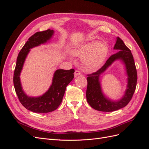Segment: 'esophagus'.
I'll list each match as a JSON object with an SVG mask.
<instances>
[{
    "label": "esophagus",
    "instance_id": "1",
    "mask_svg": "<svg viewBox=\"0 0 149 149\" xmlns=\"http://www.w3.org/2000/svg\"><path fill=\"white\" fill-rule=\"evenodd\" d=\"M81 72H80L79 71H78V70H76V71H74V77H76V76H79V75H81Z\"/></svg>",
    "mask_w": 149,
    "mask_h": 149
}]
</instances>
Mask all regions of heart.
Returning <instances> with one entry per match:
<instances>
[{
    "mask_svg": "<svg viewBox=\"0 0 149 149\" xmlns=\"http://www.w3.org/2000/svg\"><path fill=\"white\" fill-rule=\"evenodd\" d=\"M108 52L106 44L92 41L79 46L72 51L77 56H84L82 63L86 69L94 70L100 67L104 61Z\"/></svg>",
    "mask_w": 149,
    "mask_h": 149,
    "instance_id": "1",
    "label": "heart"
}]
</instances>
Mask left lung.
Here are the masks:
<instances>
[{"instance_id": "1", "label": "left lung", "mask_w": 149, "mask_h": 149, "mask_svg": "<svg viewBox=\"0 0 149 149\" xmlns=\"http://www.w3.org/2000/svg\"><path fill=\"white\" fill-rule=\"evenodd\" d=\"M114 49L119 52L111 55L106 63L95 73L88 74L86 99L93 109L102 112H112L124 107L131 100L136 88L137 74L131 51L120 38H117ZM121 60L126 66L128 75L127 89L123 97L118 101H111L103 94L99 81L100 75L116 60Z\"/></svg>"}]
</instances>
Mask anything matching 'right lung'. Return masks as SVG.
I'll list each match as a JSON object with an SVG mask.
<instances>
[{
    "label": "right lung",
    "mask_w": 149,
    "mask_h": 149,
    "mask_svg": "<svg viewBox=\"0 0 149 149\" xmlns=\"http://www.w3.org/2000/svg\"><path fill=\"white\" fill-rule=\"evenodd\" d=\"M53 33L54 31L50 29L35 33L29 38L17 56L13 74L15 92L22 104L26 109L33 112L47 113L56 109L61 103L66 86L74 78V69L57 70L54 73L52 85L42 96L30 97L22 89L20 74L26 56L30 51V49L47 43L52 37Z\"/></svg>",
    "instance_id": "add662e5"
}]
</instances>
